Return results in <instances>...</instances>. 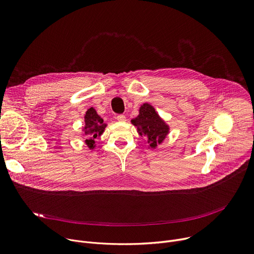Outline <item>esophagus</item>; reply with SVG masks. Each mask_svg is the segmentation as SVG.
Wrapping results in <instances>:
<instances>
[{
  "label": "esophagus",
  "mask_w": 254,
  "mask_h": 254,
  "mask_svg": "<svg viewBox=\"0 0 254 254\" xmlns=\"http://www.w3.org/2000/svg\"><path fill=\"white\" fill-rule=\"evenodd\" d=\"M117 120H118L119 122H126V121H127L126 116H124V115H119V116L117 117Z\"/></svg>",
  "instance_id": "obj_1"
}]
</instances>
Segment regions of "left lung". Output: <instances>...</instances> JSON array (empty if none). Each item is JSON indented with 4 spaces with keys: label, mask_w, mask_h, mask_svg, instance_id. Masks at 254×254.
<instances>
[{
    "label": "left lung",
    "mask_w": 254,
    "mask_h": 254,
    "mask_svg": "<svg viewBox=\"0 0 254 254\" xmlns=\"http://www.w3.org/2000/svg\"><path fill=\"white\" fill-rule=\"evenodd\" d=\"M140 135L146 134L151 148H156L168 134L169 127L149 103H143L139 108V115L131 120Z\"/></svg>",
    "instance_id": "1"
}]
</instances>
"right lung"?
Segmentation results:
<instances>
[{"label": "right lung", "mask_w": 254, "mask_h": 254, "mask_svg": "<svg viewBox=\"0 0 254 254\" xmlns=\"http://www.w3.org/2000/svg\"><path fill=\"white\" fill-rule=\"evenodd\" d=\"M84 120L85 127L83 130L86 135L85 142L89 149H93L95 142L94 139L103 132L106 125L103 123V120L96 114L93 107L89 108L86 112Z\"/></svg>", "instance_id": "right-lung-1"}]
</instances>
